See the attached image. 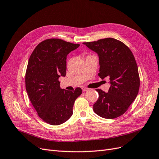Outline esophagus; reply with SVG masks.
Listing matches in <instances>:
<instances>
[{
  "label": "esophagus",
  "mask_w": 159,
  "mask_h": 159,
  "mask_svg": "<svg viewBox=\"0 0 159 159\" xmlns=\"http://www.w3.org/2000/svg\"><path fill=\"white\" fill-rule=\"evenodd\" d=\"M82 91H88L89 90V89L88 88H85V87H82Z\"/></svg>",
  "instance_id": "obj_1"
}]
</instances>
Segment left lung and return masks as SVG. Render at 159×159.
<instances>
[{"instance_id":"1","label":"left lung","mask_w":159,"mask_h":159,"mask_svg":"<svg viewBox=\"0 0 159 159\" xmlns=\"http://www.w3.org/2000/svg\"><path fill=\"white\" fill-rule=\"evenodd\" d=\"M83 44L98 54L99 76L102 80L107 77L110 80L107 93L96 89L99 98L93 105L94 112L105 119L121 116L137 98L140 86L138 67L132 52L124 43L112 38Z\"/></svg>"}]
</instances>
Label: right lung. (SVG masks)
Masks as SVG:
<instances>
[{
	"label": "right lung",
	"instance_id": "1",
	"mask_svg": "<svg viewBox=\"0 0 159 159\" xmlns=\"http://www.w3.org/2000/svg\"><path fill=\"white\" fill-rule=\"evenodd\" d=\"M80 44L57 38L47 39L35 48L25 76L26 89L33 107L43 121L52 125L66 122L73 114L75 100L82 93L60 88V76L66 73V58Z\"/></svg>",
	"mask_w": 159,
	"mask_h": 159
}]
</instances>
